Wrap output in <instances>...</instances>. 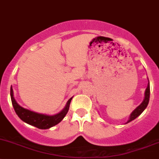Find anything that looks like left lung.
<instances>
[{
  "label": "left lung",
  "mask_w": 159,
  "mask_h": 159,
  "mask_svg": "<svg viewBox=\"0 0 159 159\" xmlns=\"http://www.w3.org/2000/svg\"><path fill=\"white\" fill-rule=\"evenodd\" d=\"M149 97H150V85H149V81H148V86H147V88L145 92V98H144L143 101H142V102L139 105V106H137V107L132 111V112L130 114L129 119L126 122V123H129V122H130L131 121L136 119L139 116H140L141 114L142 113V112L145 110V108H146L147 106H148V102H149Z\"/></svg>",
  "instance_id": "obj_1"
}]
</instances>
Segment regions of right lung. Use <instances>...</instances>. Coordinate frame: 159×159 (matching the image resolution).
I'll list each match as a JSON object with an SVG mask.
<instances>
[{
	"instance_id": "right-lung-1",
	"label": "right lung",
	"mask_w": 159,
	"mask_h": 159,
	"mask_svg": "<svg viewBox=\"0 0 159 159\" xmlns=\"http://www.w3.org/2000/svg\"><path fill=\"white\" fill-rule=\"evenodd\" d=\"M11 98L13 107L15 110L16 114L18 116L20 119L23 122L40 129H50L61 122L65 116L67 114L70 102L73 99L72 97L69 99L65 107L60 112L55 114V115L50 116L34 112V111L29 110V109L20 106L14 97V91H13L12 86L11 87Z\"/></svg>"
}]
</instances>
